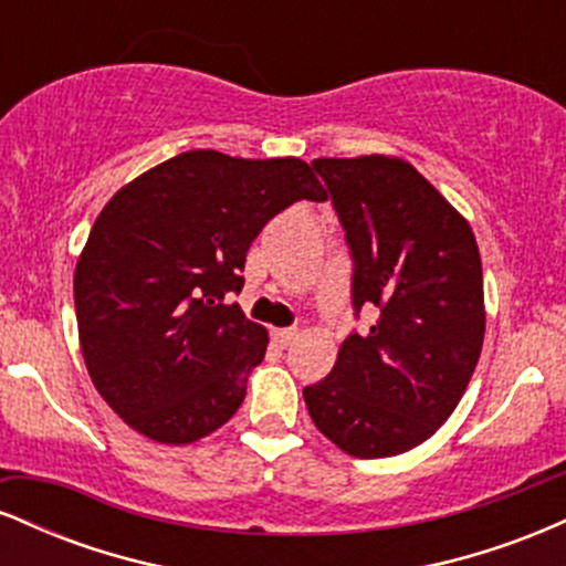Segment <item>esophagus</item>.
<instances>
[{
    "label": "esophagus",
    "instance_id": "34e87169",
    "mask_svg": "<svg viewBox=\"0 0 566 566\" xmlns=\"http://www.w3.org/2000/svg\"><path fill=\"white\" fill-rule=\"evenodd\" d=\"M295 335H297V329L295 327H284V329H274V340H276V346H282V348H287L292 340H295Z\"/></svg>",
    "mask_w": 566,
    "mask_h": 566
}]
</instances>
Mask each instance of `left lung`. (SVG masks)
Masks as SVG:
<instances>
[{
  "label": "left lung",
  "mask_w": 566,
  "mask_h": 566,
  "mask_svg": "<svg viewBox=\"0 0 566 566\" xmlns=\"http://www.w3.org/2000/svg\"><path fill=\"white\" fill-rule=\"evenodd\" d=\"M354 258L356 314L327 378L303 388L311 420L354 458L423 444L454 412L484 343L482 258L469 220L399 157L314 159Z\"/></svg>",
  "instance_id": "obj_1"
}]
</instances>
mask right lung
I'll return each instance as SVG.
<instances>
[{"label": "right lung", "instance_id": "obj_1", "mask_svg": "<svg viewBox=\"0 0 566 566\" xmlns=\"http://www.w3.org/2000/svg\"><path fill=\"white\" fill-rule=\"evenodd\" d=\"M327 193L303 159L186 151L122 186L74 271L84 365L129 428L191 444L229 423L269 333L229 292L276 212Z\"/></svg>", "mask_w": 566, "mask_h": 566}]
</instances>
